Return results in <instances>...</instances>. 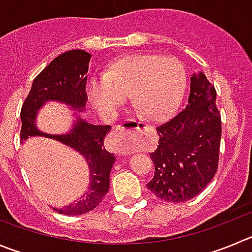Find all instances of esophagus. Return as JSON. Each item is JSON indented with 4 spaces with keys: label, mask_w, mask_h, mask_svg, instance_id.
<instances>
[{
    "label": "esophagus",
    "mask_w": 252,
    "mask_h": 252,
    "mask_svg": "<svg viewBox=\"0 0 252 252\" xmlns=\"http://www.w3.org/2000/svg\"><path fill=\"white\" fill-rule=\"evenodd\" d=\"M135 128H137L138 130H144V129L148 128V124L142 123V122H137V124H135Z\"/></svg>",
    "instance_id": "1"
}]
</instances>
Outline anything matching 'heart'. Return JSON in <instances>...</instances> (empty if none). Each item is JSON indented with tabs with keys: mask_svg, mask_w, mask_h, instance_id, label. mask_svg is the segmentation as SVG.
Listing matches in <instances>:
<instances>
[{
	"mask_svg": "<svg viewBox=\"0 0 252 252\" xmlns=\"http://www.w3.org/2000/svg\"><path fill=\"white\" fill-rule=\"evenodd\" d=\"M185 84L187 73L176 58L131 55L112 63L104 76L92 77L87 95L100 115L113 118L129 94L138 113L155 121L178 107Z\"/></svg>",
	"mask_w": 252,
	"mask_h": 252,
	"instance_id": "1",
	"label": "heart"
}]
</instances>
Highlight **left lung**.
Listing matches in <instances>:
<instances>
[{
  "label": "left lung",
  "instance_id": "8db88e82",
  "mask_svg": "<svg viewBox=\"0 0 252 252\" xmlns=\"http://www.w3.org/2000/svg\"><path fill=\"white\" fill-rule=\"evenodd\" d=\"M215 100L216 91L205 74L194 73L185 108L157 126L159 144L150 153L154 176L147 187L161 200H190L215 175L221 139Z\"/></svg>",
  "mask_w": 252,
  "mask_h": 252
}]
</instances>
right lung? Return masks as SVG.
<instances>
[{"mask_svg": "<svg viewBox=\"0 0 252 252\" xmlns=\"http://www.w3.org/2000/svg\"><path fill=\"white\" fill-rule=\"evenodd\" d=\"M92 55L83 49H72L52 61L34 78L21 109V143L31 137L48 138L69 147L82 155L89 168L86 192L63 208H53L64 215H82L99 205L109 189V175L115 157L104 148L110 126H94L81 117L87 104V73ZM48 101L68 105L76 117L72 128L64 134H49L36 126V114Z\"/></svg>", "mask_w": 252, "mask_h": 252, "instance_id": "add662e5", "label": "right lung"}]
</instances>
